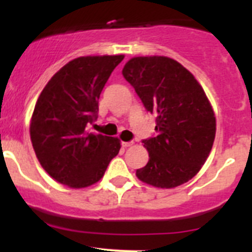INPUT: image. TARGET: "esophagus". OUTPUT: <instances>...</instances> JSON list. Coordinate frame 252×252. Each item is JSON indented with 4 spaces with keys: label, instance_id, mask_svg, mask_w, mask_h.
<instances>
[{
    "label": "esophagus",
    "instance_id": "34e87169",
    "mask_svg": "<svg viewBox=\"0 0 252 252\" xmlns=\"http://www.w3.org/2000/svg\"><path fill=\"white\" fill-rule=\"evenodd\" d=\"M133 142L132 141H122V146L124 148H128V146H132Z\"/></svg>",
    "mask_w": 252,
    "mask_h": 252
}]
</instances>
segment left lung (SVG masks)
Masks as SVG:
<instances>
[{"mask_svg":"<svg viewBox=\"0 0 252 252\" xmlns=\"http://www.w3.org/2000/svg\"><path fill=\"white\" fill-rule=\"evenodd\" d=\"M122 75L157 117L158 135L144 140L149 161L137 169L141 182L157 188H175L201 170L212 150L216 116L194 75L168 57H133Z\"/></svg>","mask_w":252,"mask_h":252,"instance_id":"8db88e82","label":"left lung"}]
</instances>
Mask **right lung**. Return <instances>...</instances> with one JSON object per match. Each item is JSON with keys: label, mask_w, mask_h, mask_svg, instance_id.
Returning a JSON list of instances; mask_svg holds the SVG:
<instances>
[{"label": "right lung", "mask_w": 252, "mask_h": 252, "mask_svg": "<svg viewBox=\"0 0 252 252\" xmlns=\"http://www.w3.org/2000/svg\"><path fill=\"white\" fill-rule=\"evenodd\" d=\"M125 55H88L60 68L40 93L30 137L40 165L58 183L81 189L97 183L119 154V137L90 132L107 79Z\"/></svg>", "instance_id": "obj_1"}]
</instances>
